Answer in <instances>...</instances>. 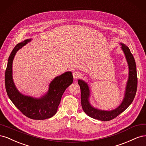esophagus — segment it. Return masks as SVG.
<instances>
[{
  "mask_svg": "<svg viewBox=\"0 0 146 146\" xmlns=\"http://www.w3.org/2000/svg\"><path fill=\"white\" fill-rule=\"evenodd\" d=\"M73 75V77L74 79H77L80 76V73L78 71H74L72 74Z\"/></svg>",
  "mask_w": 146,
  "mask_h": 146,
  "instance_id": "esophagus-1",
  "label": "esophagus"
}]
</instances>
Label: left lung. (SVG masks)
<instances>
[{
  "mask_svg": "<svg viewBox=\"0 0 146 146\" xmlns=\"http://www.w3.org/2000/svg\"><path fill=\"white\" fill-rule=\"evenodd\" d=\"M121 48L125 55L129 66V77L125 88L122 102L117 108L112 110H100L94 107L90 101L91 96L90 87L88 83L82 79H78V83L81 90V104L84 112L90 117L102 121H108L117 117L129 107L133 102L137 90L136 66L133 55L125 44L120 43Z\"/></svg>",
  "mask_w": 146,
  "mask_h": 146,
  "instance_id": "left-lung-1",
  "label": "left lung"
}]
</instances>
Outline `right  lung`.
Segmentation results:
<instances>
[{"instance_id":"right-lung-1","label":"right lung","mask_w":146,"mask_h":146,"mask_svg":"<svg viewBox=\"0 0 146 146\" xmlns=\"http://www.w3.org/2000/svg\"><path fill=\"white\" fill-rule=\"evenodd\" d=\"M32 40L31 38L25 39L13 48L8 58L5 70V88L8 96L13 104L25 116L36 120H44L56 114L64 92L73 82V76L71 72L68 71L55 77L48 85L47 92L39 98L20 92L13 81V61L16 52Z\"/></svg>"}]
</instances>
